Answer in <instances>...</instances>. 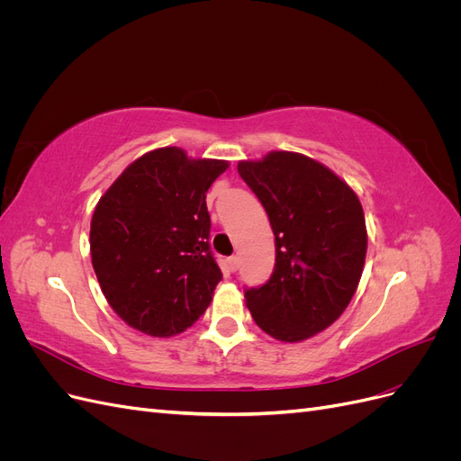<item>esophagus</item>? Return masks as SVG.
<instances>
[{
  "label": "esophagus",
  "instance_id": "obj_1",
  "mask_svg": "<svg viewBox=\"0 0 461 461\" xmlns=\"http://www.w3.org/2000/svg\"><path fill=\"white\" fill-rule=\"evenodd\" d=\"M239 265H240V259H239V256H230L229 259H227V267H229V271H236L239 269Z\"/></svg>",
  "mask_w": 461,
  "mask_h": 461
}]
</instances>
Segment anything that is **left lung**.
<instances>
[{"mask_svg": "<svg viewBox=\"0 0 461 461\" xmlns=\"http://www.w3.org/2000/svg\"><path fill=\"white\" fill-rule=\"evenodd\" d=\"M239 173L267 212L275 267L244 290L259 329L283 342L310 339L350 303L367 252L364 209L354 190L300 153L242 161Z\"/></svg>", "mask_w": 461, "mask_h": 461, "instance_id": "left-lung-1", "label": "left lung"}]
</instances>
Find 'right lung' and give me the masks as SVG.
<instances>
[{"mask_svg":"<svg viewBox=\"0 0 461 461\" xmlns=\"http://www.w3.org/2000/svg\"><path fill=\"white\" fill-rule=\"evenodd\" d=\"M227 161L178 148L136 159L97 203L92 265L111 308L151 337H173L207 310L222 278L209 244L205 194Z\"/></svg>","mask_w":461,"mask_h":461,"instance_id":"1","label":"right lung"}]
</instances>
